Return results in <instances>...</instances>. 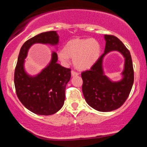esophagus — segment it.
Wrapping results in <instances>:
<instances>
[{"instance_id": "1", "label": "esophagus", "mask_w": 147, "mask_h": 147, "mask_svg": "<svg viewBox=\"0 0 147 147\" xmlns=\"http://www.w3.org/2000/svg\"><path fill=\"white\" fill-rule=\"evenodd\" d=\"M71 75L72 77H75V76H77L79 75L78 72H77L76 71H75V70H72L71 71Z\"/></svg>"}]
</instances>
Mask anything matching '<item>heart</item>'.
Returning a JSON list of instances; mask_svg holds the SVG:
<instances>
[{
  "instance_id": "heart-1",
  "label": "heart",
  "mask_w": 147,
  "mask_h": 147,
  "mask_svg": "<svg viewBox=\"0 0 147 147\" xmlns=\"http://www.w3.org/2000/svg\"><path fill=\"white\" fill-rule=\"evenodd\" d=\"M101 47L99 42L92 38H75L69 41L63 49L57 53L59 59L67 64L70 57L79 70H86L96 63L99 58Z\"/></svg>"
}]
</instances>
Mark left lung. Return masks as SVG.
Here are the masks:
<instances>
[{"mask_svg": "<svg viewBox=\"0 0 147 147\" xmlns=\"http://www.w3.org/2000/svg\"><path fill=\"white\" fill-rule=\"evenodd\" d=\"M104 54L90 70L82 73V92L89 106L101 112H109L122 106L128 98L134 82V72L131 54L122 42L113 35H104ZM112 51L120 52L125 60L123 79L118 82L111 81L102 70L103 57Z\"/></svg>", "mask_w": 147, "mask_h": 147, "instance_id": "8db88e82", "label": "left lung"}]
</instances>
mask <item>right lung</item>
Wrapping results in <instances>:
<instances>
[{
    "mask_svg": "<svg viewBox=\"0 0 147 147\" xmlns=\"http://www.w3.org/2000/svg\"><path fill=\"white\" fill-rule=\"evenodd\" d=\"M35 43L57 45L59 35L56 31L43 32L22 45L14 72L15 88L18 98L26 109L35 114L50 115L63 105L71 70L57 63V54L53 52L50 63L40 73L35 76L28 75L24 68L25 59L30 47Z\"/></svg>",
    "mask_w": 147,
    "mask_h": 147,
    "instance_id": "add662e5",
    "label": "right lung"
}]
</instances>
